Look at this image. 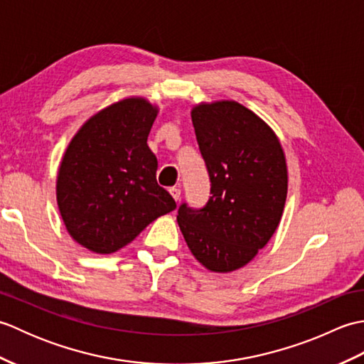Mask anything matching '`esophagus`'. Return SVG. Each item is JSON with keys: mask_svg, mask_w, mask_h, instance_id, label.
I'll list each match as a JSON object with an SVG mask.
<instances>
[{"mask_svg": "<svg viewBox=\"0 0 364 364\" xmlns=\"http://www.w3.org/2000/svg\"><path fill=\"white\" fill-rule=\"evenodd\" d=\"M168 192H170V196L173 197L175 202H178V200H180V197H181V189H180V188L173 186V188H170V189H168Z\"/></svg>", "mask_w": 364, "mask_h": 364, "instance_id": "obj_1", "label": "esophagus"}]
</instances>
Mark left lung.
I'll list each match as a JSON object with an SVG mask.
<instances>
[{
  "instance_id": "obj_1",
  "label": "left lung",
  "mask_w": 364,
  "mask_h": 364,
  "mask_svg": "<svg viewBox=\"0 0 364 364\" xmlns=\"http://www.w3.org/2000/svg\"><path fill=\"white\" fill-rule=\"evenodd\" d=\"M211 181L200 210L183 203L178 225L198 262L231 272L272 237L288 194V168L275 133L236 102L202 103L191 112Z\"/></svg>"
}]
</instances>
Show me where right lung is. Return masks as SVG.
<instances>
[{"mask_svg": "<svg viewBox=\"0 0 364 364\" xmlns=\"http://www.w3.org/2000/svg\"><path fill=\"white\" fill-rule=\"evenodd\" d=\"M156 115L145 98L120 100L92 115L67 146L58 206L68 233L90 252L120 250L176 208L156 181L158 159L146 145Z\"/></svg>", "mask_w": 364, "mask_h": 364, "instance_id": "add662e5", "label": "right lung"}]
</instances>
